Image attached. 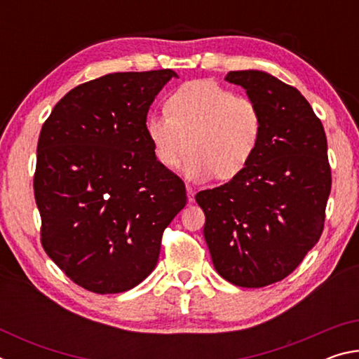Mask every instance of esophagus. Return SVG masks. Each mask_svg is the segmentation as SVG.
I'll use <instances>...</instances> for the list:
<instances>
[{"label":"esophagus","mask_w":359,"mask_h":359,"mask_svg":"<svg viewBox=\"0 0 359 359\" xmlns=\"http://www.w3.org/2000/svg\"><path fill=\"white\" fill-rule=\"evenodd\" d=\"M187 196H188V203H194V190L190 185H187Z\"/></svg>","instance_id":"obj_1"}]
</instances>
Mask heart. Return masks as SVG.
<instances>
[{"instance_id":"b5f03b06","label":"heart","mask_w":359,"mask_h":359,"mask_svg":"<svg viewBox=\"0 0 359 359\" xmlns=\"http://www.w3.org/2000/svg\"><path fill=\"white\" fill-rule=\"evenodd\" d=\"M166 107L168 114L151 112L145 118V133L163 168L175 169L191 149L184 166L187 179L229 180L257 154L263 115L247 96L215 82L193 81L174 90Z\"/></svg>"}]
</instances>
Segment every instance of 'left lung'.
Instances as JSON below:
<instances>
[{"instance_id":"1","label":"left lung","mask_w":359,"mask_h":359,"mask_svg":"<svg viewBox=\"0 0 359 359\" xmlns=\"http://www.w3.org/2000/svg\"><path fill=\"white\" fill-rule=\"evenodd\" d=\"M263 115L257 154L228 184L196 194L215 271L244 288L290 276L317 244L331 191L320 118L291 85L264 71H231Z\"/></svg>"}]
</instances>
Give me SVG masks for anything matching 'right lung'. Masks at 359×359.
<instances>
[{"label":"right lung","instance_id":"right-lung-1","mask_svg":"<svg viewBox=\"0 0 359 359\" xmlns=\"http://www.w3.org/2000/svg\"><path fill=\"white\" fill-rule=\"evenodd\" d=\"M172 69L114 72L72 88L42 125L34 198L41 242L82 288L123 293L155 269L185 185L156 161L145 118Z\"/></svg>","mask_w":359,"mask_h":359}]
</instances>
